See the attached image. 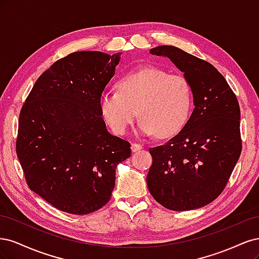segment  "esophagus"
<instances>
[{"instance_id":"1","label":"esophagus","mask_w":259,"mask_h":259,"mask_svg":"<svg viewBox=\"0 0 259 259\" xmlns=\"http://www.w3.org/2000/svg\"><path fill=\"white\" fill-rule=\"evenodd\" d=\"M131 148H132V151L133 152H137V151L143 150V146L139 145V144H136V143H133Z\"/></svg>"}]
</instances>
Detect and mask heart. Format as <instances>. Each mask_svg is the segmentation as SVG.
<instances>
[{"label": "heart", "mask_w": 259, "mask_h": 259, "mask_svg": "<svg viewBox=\"0 0 259 259\" xmlns=\"http://www.w3.org/2000/svg\"><path fill=\"white\" fill-rule=\"evenodd\" d=\"M119 93L106 92L99 98L105 122L116 135L126 134L136 115L145 135L170 137L182 130L190 113V84L182 74L158 67H145L124 75Z\"/></svg>", "instance_id": "1"}]
</instances>
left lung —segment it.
<instances>
[{
    "label": "left lung",
    "mask_w": 259,
    "mask_h": 259,
    "mask_svg": "<svg viewBox=\"0 0 259 259\" xmlns=\"http://www.w3.org/2000/svg\"><path fill=\"white\" fill-rule=\"evenodd\" d=\"M151 55L167 57L190 84L194 109L183 130L150 148L148 189L171 210H190L213 202L228 183L240 158V106L229 84L209 62L175 46Z\"/></svg>",
    "instance_id": "left-lung-1"
}]
</instances>
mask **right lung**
<instances>
[{"mask_svg": "<svg viewBox=\"0 0 259 259\" xmlns=\"http://www.w3.org/2000/svg\"><path fill=\"white\" fill-rule=\"evenodd\" d=\"M122 53L75 52L41 74L19 114L16 152L33 192L62 211L106 205L131 144L107 131L99 98Z\"/></svg>", "mask_w": 259, "mask_h": 259, "instance_id": "right-lung-1", "label": "right lung"}]
</instances>
